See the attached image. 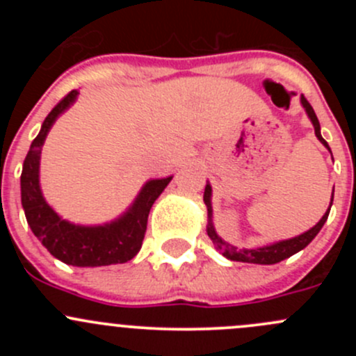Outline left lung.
Segmentation results:
<instances>
[{
    "instance_id": "8db88e82",
    "label": "left lung",
    "mask_w": 356,
    "mask_h": 356,
    "mask_svg": "<svg viewBox=\"0 0 356 356\" xmlns=\"http://www.w3.org/2000/svg\"><path fill=\"white\" fill-rule=\"evenodd\" d=\"M301 105H303V108H305V111H307L308 118H310L312 124H314L315 136L318 138V141H321L322 145H324L325 148L331 152L327 141H325V139L322 138V134H321V124H318L317 115H315L314 108H312V105L307 102V98H305V96H301ZM332 200H334V189H332V198H331V204H329V210L325 211L324 217H322L321 220H318V224H315L314 227L310 229V231L303 232V234L296 236V238L286 239V241L274 243V245L254 248V250H246V248L239 250V248H236V246L229 245V243H225L224 239H222L220 236L215 232L213 224H211V186L207 184V188H204L203 201H204V204H207V210H208V225H207L208 238L213 241L215 248H217V250L220 251V253L224 254L225 258H229V260L245 261V264H260V265L279 264V261H282V260H286V258L293 257L294 253H298V251H301L303 248H307L308 245H310L312 239H314L315 236L318 234V231L322 229V225H324L325 220H327L329 211H331V207H332Z\"/></svg>"
}]
</instances>
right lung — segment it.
Masks as SVG:
<instances>
[{"label": "right lung", "instance_id": "1", "mask_svg": "<svg viewBox=\"0 0 356 356\" xmlns=\"http://www.w3.org/2000/svg\"><path fill=\"white\" fill-rule=\"evenodd\" d=\"M77 95L79 91L74 89L49 111L25 156L22 175H20L25 218L42 246L63 264L74 265V267H103V265L125 264L132 260L141 250L149 210L161 191L172 181V177L153 179L146 182L131 208L110 224L75 225L63 220L46 203L41 193L39 158H41V148L51 125L77 99Z\"/></svg>", "mask_w": 356, "mask_h": 356}]
</instances>
